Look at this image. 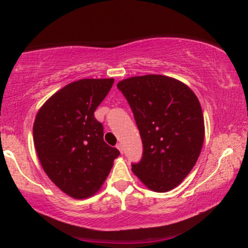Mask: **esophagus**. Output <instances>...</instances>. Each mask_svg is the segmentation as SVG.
Returning <instances> with one entry per match:
<instances>
[{
  "instance_id": "esophagus-1",
  "label": "esophagus",
  "mask_w": 248,
  "mask_h": 248,
  "mask_svg": "<svg viewBox=\"0 0 248 248\" xmlns=\"http://www.w3.org/2000/svg\"><path fill=\"white\" fill-rule=\"evenodd\" d=\"M116 148L122 152V154H123V152H124V148H123V145H122V143H117V144H116Z\"/></svg>"
}]
</instances>
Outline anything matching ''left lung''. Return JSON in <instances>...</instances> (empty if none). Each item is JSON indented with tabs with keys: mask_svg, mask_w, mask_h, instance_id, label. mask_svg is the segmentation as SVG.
I'll return each mask as SVG.
<instances>
[{
	"mask_svg": "<svg viewBox=\"0 0 248 248\" xmlns=\"http://www.w3.org/2000/svg\"><path fill=\"white\" fill-rule=\"evenodd\" d=\"M140 131L143 152L132 170L155 192L181 184L198 161L204 120L195 93L181 81L149 74L117 84Z\"/></svg>",
	"mask_w": 248,
	"mask_h": 248,
	"instance_id": "obj_1",
	"label": "left lung"
}]
</instances>
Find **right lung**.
<instances>
[{
	"instance_id": "obj_1",
	"label": "right lung",
	"mask_w": 248,
	"mask_h": 248,
	"mask_svg": "<svg viewBox=\"0 0 248 248\" xmlns=\"http://www.w3.org/2000/svg\"><path fill=\"white\" fill-rule=\"evenodd\" d=\"M114 79H82L53 94L37 113L33 143L47 176L76 199L93 195L120 155L104 141L94 110Z\"/></svg>"
}]
</instances>
